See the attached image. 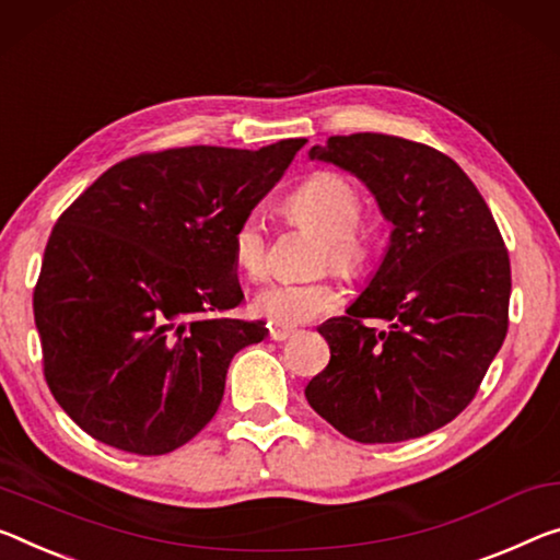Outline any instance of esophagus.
Instances as JSON below:
<instances>
[{"instance_id":"1","label":"esophagus","mask_w":560,"mask_h":560,"mask_svg":"<svg viewBox=\"0 0 560 560\" xmlns=\"http://www.w3.org/2000/svg\"><path fill=\"white\" fill-rule=\"evenodd\" d=\"M295 332H298L295 328H285V325L270 323V338H272V340H278V342H282V340H290L292 335H295Z\"/></svg>"}]
</instances>
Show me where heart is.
<instances>
[{
  "mask_svg": "<svg viewBox=\"0 0 560 560\" xmlns=\"http://www.w3.org/2000/svg\"><path fill=\"white\" fill-rule=\"evenodd\" d=\"M292 220L320 232L328 240L325 260L342 272L358 270L365 262L368 237L360 230L363 197L355 185L335 172H315L290 195ZM230 250L235 268L247 278H262L268 270V243L260 214L253 212L232 230ZM340 292L328 280H280L265 285L253 298V313L278 325H303L338 305Z\"/></svg>",
  "mask_w": 560,
  "mask_h": 560,
  "instance_id": "heart-1",
  "label": "heart"
}]
</instances>
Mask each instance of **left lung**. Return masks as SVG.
Instances as JSON below:
<instances>
[{"label":"left lung","instance_id":"left-lung-1","mask_svg":"<svg viewBox=\"0 0 560 560\" xmlns=\"http://www.w3.org/2000/svg\"><path fill=\"white\" fill-rule=\"evenodd\" d=\"M307 158L355 175L393 225L368 288L317 328L330 363L307 383L310 408L358 443L433 433L476 398L509 330L511 260L493 214L428 144L358 132Z\"/></svg>","mask_w":560,"mask_h":560}]
</instances>
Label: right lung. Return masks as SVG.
Here are the masks:
<instances>
[{
	"mask_svg": "<svg viewBox=\"0 0 560 560\" xmlns=\"http://www.w3.org/2000/svg\"><path fill=\"white\" fill-rule=\"evenodd\" d=\"M305 140L177 148L109 167L51 230L34 288L45 377L84 433L165 455L210 423L230 360L265 340L230 237Z\"/></svg>",
	"mask_w": 560,
	"mask_h": 560,
	"instance_id": "right-lung-1",
	"label": "right lung"
}]
</instances>
